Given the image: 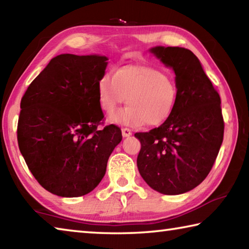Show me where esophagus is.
Returning <instances> with one entry per match:
<instances>
[{"label": "esophagus", "instance_id": "1", "mask_svg": "<svg viewBox=\"0 0 249 249\" xmlns=\"http://www.w3.org/2000/svg\"><path fill=\"white\" fill-rule=\"evenodd\" d=\"M122 135H123V137H128L132 135V130L127 127H123L122 128Z\"/></svg>", "mask_w": 249, "mask_h": 249}]
</instances>
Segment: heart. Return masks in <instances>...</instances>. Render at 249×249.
<instances>
[{
	"label": "heart",
	"instance_id": "obj_1",
	"mask_svg": "<svg viewBox=\"0 0 249 249\" xmlns=\"http://www.w3.org/2000/svg\"><path fill=\"white\" fill-rule=\"evenodd\" d=\"M127 98V107L111 117L113 123L141 126L162 124L171 115L178 99L175 77L151 66L128 65L114 74L104 73L98 83L101 108L113 114Z\"/></svg>",
	"mask_w": 249,
	"mask_h": 249
}]
</instances>
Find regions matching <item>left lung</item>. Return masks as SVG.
Returning a JSON list of instances; mask_svg holds the SVG:
<instances>
[{"mask_svg": "<svg viewBox=\"0 0 249 249\" xmlns=\"http://www.w3.org/2000/svg\"><path fill=\"white\" fill-rule=\"evenodd\" d=\"M150 52L175 71L178 99L159 127L136 133L137 167L146 183L162 195H181L203 181L224 136L221 98L191 50L155 47Z\"/></svg>", "mask_w": 249, "mask_h": 249, "instance_id": "1", "label": "left lung"}]
</instances>
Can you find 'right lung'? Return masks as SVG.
Here are the masks:
<instances>
[{
	"label": "right lung",
	"instance_id": "right-lung-1",
	"mask_svg": "<svg viewBox=\"0 0 249 249\" xmlns=\"http://www.w3.org/2000/svg\"><path fill=\"white\" fill-rule=\"evenodd\" d=\"M107 60L96 54H59L20 101V154L38 183L56 196L75 197L93 190L122 141L119 126L98 129L104 124L98 83Z\"/></svg>",
	"mask_w": 249,
	"mask_h": 249
}]
</instances>
